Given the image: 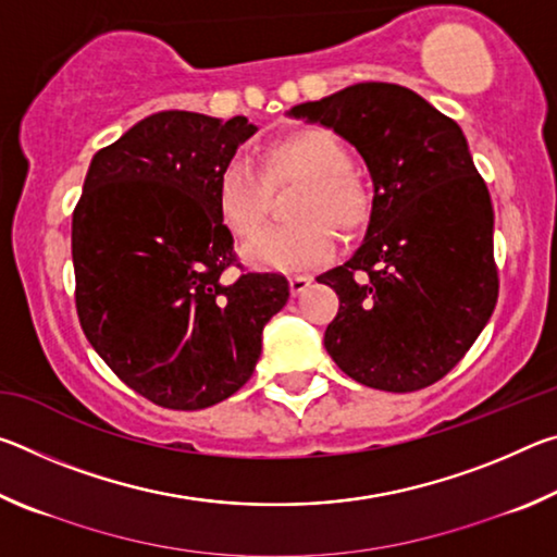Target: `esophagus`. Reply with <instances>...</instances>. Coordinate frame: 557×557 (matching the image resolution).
<instances>
[{
    "mask_svg": "<svg viewBox=\"0 0 557 557\" xmlns=\"http://www.w3.org/2000/svg\"><path fill=\"white\" fill-rule=\"evenodd\" d=\"M309 287H312V277H307V275L289 277V292H292V297H299L301 292H307Z\"/></svg>",
    "mask_w": 557,
    "mask_h": 557,
    "instance_id": "34e87169",
    "label": "esophagus"
}]
</instances>
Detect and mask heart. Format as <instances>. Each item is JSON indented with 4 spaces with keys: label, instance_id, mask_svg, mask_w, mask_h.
<instances>
[{
    "label": "heart",
    "instance_id": "heart-1",
    "mask_svg": "<svg viewBox=\"0 0 557 557\" xmlns=\"http://www.w3.org/2000/svg\"><path fill=\"white\" fill-rule=\"evenodd\" d=\"M348 147L334 132L307 127L272 145L265 154V175L245 157L221 166L213 184V203L223 228L233 238H250L265 221L270 188L301 182L287 228L260 233L240 250L245 265L256 270L295 272L324 265L336 250L334 223L346 235L361 233L371 219V199L356 176Z\"/></svg>",
    "mask_w": 557,
    "mask_h": 557
}]
</instances>
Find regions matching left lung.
I'll return each mask as SVG.
<instances>
[{
    "label": "left lung",
    "mask_w": 557,
    "mask_h": 557,
    "mask_svg": "<svg viewBox=\"0 0 557 557\" xmlns=\"http://www.w3.org/2000/svg\"><path fill=\"white\" fill-rule=\"evenodd\" d=\"M287 115L334 129L373 178L363 243L317 277L338 295L329 356L369 388H428L476 342L498 297L494 206L465 132L393 83H356Z\"/></svg>",
    "instance_id": "obj_1"
}]
</instances>
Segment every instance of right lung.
Returning a JSON list of instances; mask_svg holds the SVG:
<instances>
[{"label":"right lung","instance_id":"1","mask_svg":"<svg viewBox=\"0 0 557 557\" xmlns=\"http://www.w3.org/2000/svg\"><path fill=\"white\" fill-rule=\"evenodd\" d=\"M256 132L243 115L154 112L92 157L73 211L83 332L122 383L162 408L201 410L240 391L262 329L289 299L275 272L221 277L235 256L213 184Z\"/></svg>","mask_w":557,"mask_h":557}]
</instances>
